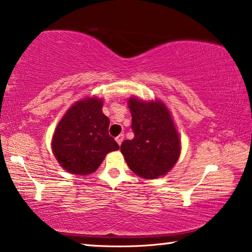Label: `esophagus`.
<instances>
[{
  "label": "esophagus",
  "instance_id": "obj_1",
  "mask_svg": "<svg viewBox=\"0 0 252 252\" xmlns=\"http://www.w3.org/2000/svg\"><path fill=\"white\" fill-rule=\"evenodd\" d=\"M123 139H125V134H119L118 137L115 138V140H116V142H118L119 145H121L122 144V141H123Z\"/></svg>",
  "mask_w": 252,
  "mask_h": 252
}]
</instances>
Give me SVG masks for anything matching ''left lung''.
Returning a JSON list of instances; mask_svg holds the SVG:
<instances>
[{"label":"left lung","mask_w":252,"mask_h":252,"mask_svg":"<svg viewBox=\"0 0 252 252\" xmlns=\"http://www.w3.org/2000/svg\"><path fill=\"white\" fill-rule=\"evenodd\" d=\"M132 115V140H125L121 152L127 166L137 175L155 179L166 174L180 156L179 136L167 108L160 102L129 100Z\"/></svg>","instance_id":"1"}]
</instances>
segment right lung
I'll list each match as a JSON object with an SVG mask.
<instances>
[{
    "label": "right lung",
    "instance_id": "add662e5",
    "mask_svg": "<svg viewBox=\"0 0 252 252\" xmlns=\"http://www.w3.org/2000/svg\"><path fill=\"white\" fill-rule=\"evenodd\" d=\"M102 107V99L80 100L66 112L56 127L52 148L61 166L70 173H93L107 153L120 148L108 134L110 119L104 115Z\"/></svg>",
    "mask_w": 252,
    "mask_h": 252
}]
</instances>
